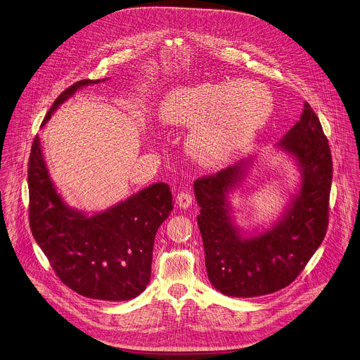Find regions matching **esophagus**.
I'll return each instance as SVG.
<instances>
[{
	"label": "esophagus",
	"instance_id": "obj_1",
	"mask_svg": "<svg viewBox=\"0 0 360 360\" xmlns=\"http://www.w3.org/2000/svg\"><path fill=\"white\" fill-rule=\"evenodd\" d=\"M176 201H177V205L179 207H181V208H188L191 204H193V194L190 193V191H180L179 194H177V198H176Z\"/></svg>",
	"mask_w": 360,
	"mask_h": 360
}]
</instances>
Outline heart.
<instances>
[{
    "instance_id": "obj_1",
    "label": "heart",
    "mask_w": 360,
    "mask_h": 360,
    "mask_svg": "<svg viewBox=\"0 0 360 360\" xmlns=\"http://www.w3.org/2000/svg\"><path fill=\"white\" fill-rule=\"evenodd\" d=\"M271 111L273 97L260 83H200L172 90L160 103L159 118L169 127H194L191 155L218 165L248 145Z\"/></svg>"
}]
</instances>
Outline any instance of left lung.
Listing matches in <instances>:
<instances>
[{"label": "left lung", "mask_w": 360, "mask_h": 360, "mask_svg": "<svg viewBox=\"0 0 360 360\" xmlns=\"http://www.w3.org/2000/svg\"><path fill=\"white\" fill-rule=\"evenodd\" d=\"M280 145L301 165L302 184L283 218L257 236L242 238L228 212L226 194L240 180L242 162L194 181L208 278L226 295L256 297L287 287L325 238L333 167L328 139L308 103Z\"/></svg>", "instance_id": "left-lung-1"}]
</instances>
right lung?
I'll use <instances>...</instances> for the list:
<instances>
[{
    "mask_svg": "<svg viewBox=\"0 0 360 360\" xmlns=\"http://www.w3.org/2000/svg\"><path fill=\"white\" fill-rule=\"evenodd\" d=\"M98 82L80 80L68 87L42 125L77 89ZM28 188L32 235L63 284L80 295L105 301L131 300L146 288L155 236L174 204L166 183L152 184L89 217L66 207L56 193L37 135L28 162Z\"/></svg>",
    "mask_w": 360,
    "mask_h": 360,
    "instance_id": "1",
    "label": "right lung"
}]
</instances>
